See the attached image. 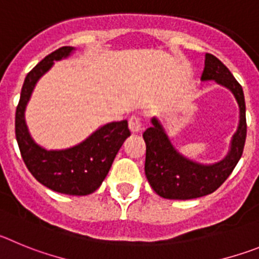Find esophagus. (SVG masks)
<instances>
[{"label":"esophagus","instance_id":"1","mask_svg":"<svg viewBox=\"0 0 259 259\" xmlns=\"http://www.w3.org/2000/svg\"><path fill=\"white\" fill-rule=\"evenodd\" d=\"M129 129L132 133H139L143 129V122H142V118L138 116H132L129 118Z\"/></svg>","mask_w":259,"mask_h":259}]
</instances>
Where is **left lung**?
<instances>
[{"label": "left lung", "mask_w": 259, "mask_h": 259, "mask_svg": "<svg viewBox=\"0 0 259 259\" xmlns=\"http://www.w3.org/2000/svg\"><path fill=\"white\" fill-rule=\"evenodd\" d=\"M201 80H214L231 90L240 108V124L231 143V151L222 161L200 165L179 155L156 118L152 126L143 133L146 142L144 171L151 187L157 195L170 200H188L214 192L225 183L243 155L246 138L245 99L243 88L230 69L218 58L205 55Z\"/></svg>", "instance_id": "left-lung-1"}]
</instances>
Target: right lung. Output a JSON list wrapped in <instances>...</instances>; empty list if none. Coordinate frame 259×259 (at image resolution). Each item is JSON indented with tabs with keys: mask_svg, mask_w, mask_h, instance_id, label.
Here are the masks:
<instances>
[{
	"mask_svg": "<svg viewBox=\"0 0 259 259\" xmlns=\"http://www.w3.org/2000/svg\"><path fill=\"white\" fill-rule=\"evenodd\" d=\"M72 46H63L44 58L25 77L15 113V137L25 166L50 190L85 196L99 188L108 174L120 147L130 135L127 121L111 122L97 130L78 146L64 151H46L31 138L24 109L37 80L50 69L54 60L68 57Z\"/></svg>",
	"mask_w": 259,
	"mask_h": 259,
	"instance_id": "right-lung-1",
	"label": "right lung"
}]
</instances>
